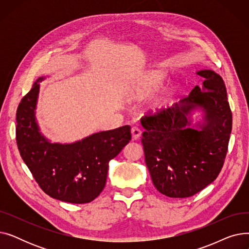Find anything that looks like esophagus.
<instances>
[{"instance_id":"obj_1","label":"esophagus","mask_w":249,"mask_h":249,"mask_svg":"<svg viewBox=\"0 0 249 249\" xmlns=\"http://www.w3.org/2000/svg\"><path fill=\"white\" fill-rule=\"evenodd\" d=\"M131 134L133 139H139V137L141 136V129L138 126H133L131 128Z\"/></svg>"}]
</instances>
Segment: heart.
Segmentation results:
<instances>
[{
	"label": "heart",
	"mask_w": 249,
	"mask_h": 249,
	"mask_svg": "<svg viewBox=\"0 0 249 249\" xmlns=\"http://www.w3.org/2000/svg\"><path fill=\"white\" fill-rule=\"evenodd\" d=\"M161 80H162V76H161L160 74H159V73L152 74L151 77H150V82H149V83H150V86H152V87L158 86L159 84H160Z\"/></svg>",
	"instance_id": "b5f03b06"
}]
</instances>
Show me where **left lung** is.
<instances>
[{"mask_svg":"<svg viewBox=\"0 0 249 249\" xmlns=\"http://www.w3.org/2000/svg\"><path fill=\"white\" fill-rule=\"evenodd\" d=\"M196 86L174 107L148 111L141 118V143L154 187L171 198H188L213 182L224 165L232 130V112L223 78L213 71L197 72ZM196 106L206 113L200 132L186 117Z\"/></svg>","mask_w":249,"mask_h":249,"instance_id":"8db88e82","label":"left lung"}]
</instances>
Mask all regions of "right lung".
<instances>
[{
	"instance_id": "1",
	"label": "right lung",
	"mask_w": 249,
	"mask_h": 249,
	"mask_svg": "<svg viewBox=\"0 0 249 249\" xmlns=\"http://www.w3.org/2000/svg\"><path fill=\"white\" fill-rule=\"evenodd\" d=\"M42 80L33 84L17 109L20 155L38 186L51 198L71 204L89 203L106 185L109 161L131 139L130 126L102 131L72 144H51L39 133L34 118Z\"/></svg>"
}]
</instances>
